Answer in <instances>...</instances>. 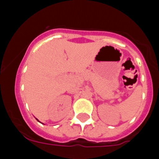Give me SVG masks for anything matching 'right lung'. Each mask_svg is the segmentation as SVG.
<instances>
[{"label":"right lung","mask_w":159,"mask_h":159,"mask_svg":"<svg viewBox=\"0 0 159 159\" xmlns=\"http://www.w3.org/2000/svg\"><path fill=\"white\" fill-rule=\"evenodd\" d=\"M36 119H37V118H36ZM37 120H38V119H37Z\"/></svg>","instance_id":"1"}]
</instances>
